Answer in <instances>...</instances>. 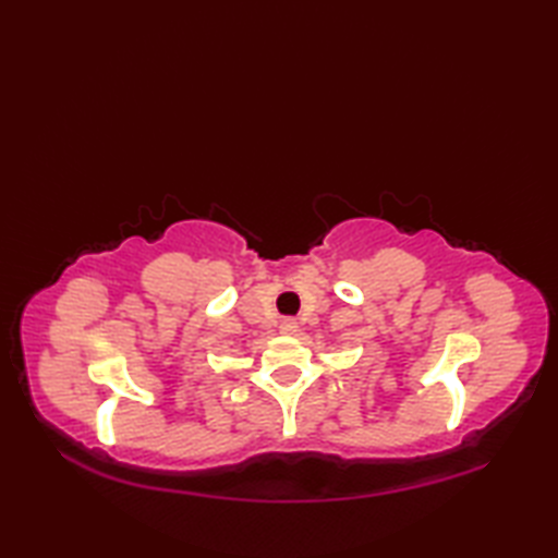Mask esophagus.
<instances>
[{
	"label": "esophagus",
	"mask_w": 558,
	"mask_h": 558,
	"mask_svg": "<svg viewBox=\"0 0 558 558\" xmlns=\"http://www.w3.org/2000/svg\"><path fill=\"white\" fill-rule=\"evenodd\" d=\"M298 322H294V318H286V322L280 324V333H286V336H294L298 333Z\"/></svg>",
	"instance_id": "1"
}]
</instances>
